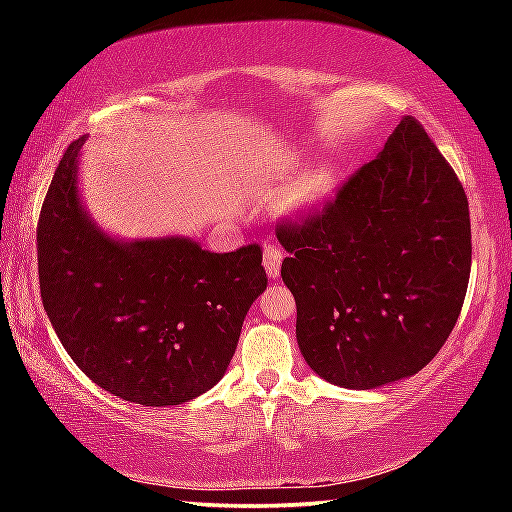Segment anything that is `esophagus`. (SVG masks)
<instances>
[{"label":"esophagus","mask_w":512,"mask_h":512,"mask_svg":"<svg viewBox=\"0 0 512 512\" xmlns=\"http://www.w3.org/2000/svg\"><path fill=\"white\" fill-rule=\"evenodd\" d=\"M280 266H282V248L280 244H275V241H268L264 246V268L268 277H275L280 275Z\"/></svg>","instance_id":"esophagus-1"}]
</instances>
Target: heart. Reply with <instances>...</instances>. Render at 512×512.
Returning <instances> with one entry per match:
<instances>
[{"label":"heart","instance_id":"1","mask_svg":"<svg viewBox=\"0 0 512 512\" xmlns=\"http://www.w3.org/2000/svg\"><path fill=\"white\" fill-rule=\"evenodd\" d=\"M323 189H325V183H316L314 187L309 189V196H311V198H316V196L323 194Z\"/></svg>","mask_w":512,"mask_h":512}]
</instances>
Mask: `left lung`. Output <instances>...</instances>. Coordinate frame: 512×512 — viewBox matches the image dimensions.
<instances>
[{"mask_svg":"<svg viewBox=\"0 0 512 512\" xmlns=\"http://www.w3.org/2000/svg\"><path fill=\"white\" fill-rule=\"evenodd\" d=\"M277 239L300 352L329 384L411 377L452 334L470 282V207L415 117L329 201L277 223Z\"/></svg>","mask_w":512,"mask_h":512,"instance_id":"obj_1","label":"left lung"}]
</instances>
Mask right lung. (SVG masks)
<instances>
[{
    "label": "right lung",
    "instance_id": "add662e5",
    "mask_svg": "<svg viewBox=\"0 0 512 512\" xmlns=\"http://www.w3.org/2000/svg\"><path fill=\"white\" fill-rule=\"evenodd\" d=\"M81 140L60 158L38 219V277L69 357L126 402L173 406L223 377L266 289L262 248L207 253L192 239L115 241L76 194Z\"/></svg>",
    "mask_w": 512,
    "mask_h": 512
}]
</instances>
